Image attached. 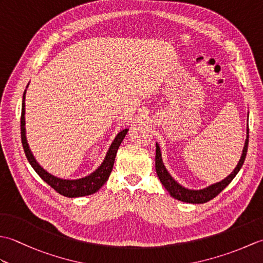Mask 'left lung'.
<instances>
[{
	"mask_svg": "<svg viewBox=\"0 0 263 263\" xmlns=\"http://www.w3.org/2000/svg\"><path fill=\"white\" fill-rule=\"evenodd\" d=\"M248 146H249V126H248V137H247V140H245L242 157H241V159H239L236 168L234 170L232 174L230 176H227L225 180H222L219 183H216V184H214V185H211L206 189L200 190V191L187 190L185 187L181 186L177 182H175L174 178L170 175V173L167 172L165 168L163 160H161L160 149H159V146L157 143H156V157H155L156 172H157V175L159 177L161 184H163L164 187L170 192L171 197L180 200V201H183V202L204 203V202H208V201H210L211 199H214L215 197H217V195L219 194L222 190H224L228 185V184L233 181V178L236 176L238 171L241 170V167L243 166L245 157H247Z\"/></svg>",
	"mask_w": 263,
	"mask_h": 263,
	"instance_id": "8db88e82",
	"label": "left lung"
}]
</instances>
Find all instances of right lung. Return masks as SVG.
<instances>
[{
    "label": "right lung",
    "instance_id": "1",
    "mask_svg": "<svg viewBox=\"0 0 263 263\" xmlns=\"http://www.w3.org/2000/svg\"><path fill=\"white\" fill-rule=\"evenodd\" d=\"M25 98H26V90L24 92V99H22V108H21V120H20V126H21V141L22 147H24L26 157L29 161L32 168L36 171L37 174L42 177V180L45 181L49 186L53 187L55 191L60 193L61 195L68 198H78V197H85V195L92 194L97 192L98 190L102 187L105 182L108 180L110 175V172L113 170V165L116 157L117 149H119L123 139L126 136L127 128L121 131L119 135L114 139L113 143L110 144L108 149V153L103 161V164L98 167V170L95 171L92 174L86 176L79 180H62V178H58L49 174L45 170L42 168L39 164L33 158V156L30 152L29 147H28L27 139H26V128H25Z\"/></svg>",
    "mask_w": 263,
    "mask_h": 263
}]
</instances>
